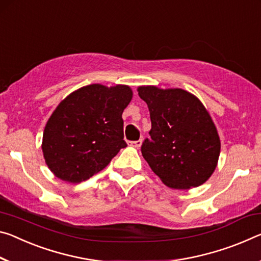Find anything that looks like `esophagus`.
Segmentation results:
<instances>
[{"mask_svg":"<svg viewBox=\"0 0 261 261\" xmlns=\"http://www.w3.org/2000/svg\"><path fill=\"white\" fill-rule=\"evenodd\" d=\"M142 143H143V140H142V139H139V140H136V142H130V143H129V145H130V146H132V147L138 148V147L142 146Z\"/></svg>","mask_w":261,"mask_h":261,"instance_id":"esophagus-1","label":"esophagus"}]
</instances>
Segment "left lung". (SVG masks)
<instances>
[{"instance_id":"left-lung-1","label":"left lung","mask_w":261,"mask_h":261,"mask_svg":"<svg viewBox=\"0 0 261 261\" xmlns=\"http://www.w3.org/2000/svg\"><path fill=\"white\" fill-rule=\"evenodd\" d=\"M139 97L150 111L152 140L142 154L169 188L203 185L217 167L221 139L209 111L195 95L181 88L140 86Z\"/></svg>"}]
</instances>
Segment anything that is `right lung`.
Listing matches in <instances>:
<instances>
[{"mask_svg": "<svg viewBox=\"0 0 261 261\" xmlns=\"http://www.w3.org/2000/svg\"><path fill=\"white\" fill-rule=\"evenodd\" d=\"M134 93L129 86L93 84L66 96L43 134L44 159L60 180L82 182L108 166L124 142L122 114Z\"/></svg>", "mask_w": 261, "mask_h": 261, "instance_id": "add662e5", "label": "right lung"}]
</instances>
